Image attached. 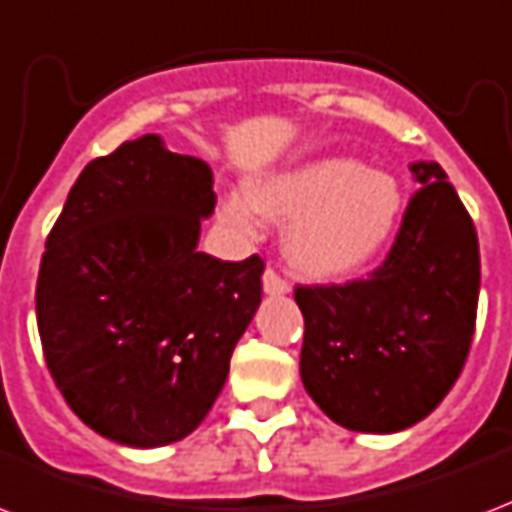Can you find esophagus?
<instances>
[{
    "label": "esophagus",
    "instance_id": "34e87169",
    "mask_svg": "<svg viewBox=\"0 0 512 512\" xmlns=\"http://www.w3.org/2000/svg\"><path fill=\"white\" fill-rule=\"evenodd\" d=\"M261 283H264V291H267V294H288V291H291L288 280L283 278L278 270H272V267H267V270H264V275H261Z\"/></svg>",
    "mask_w": 512,
    "mask_h": 512
}]
</instances>
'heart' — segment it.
<instances>
[{
    "instance_id": "b5f03b06",
    "label": "heart",
    "mask_w": 512,
    "mask_h": 512,
    "mask_svg": "<svg viewBox=\"0 0 512 512\" xmlns=\"http://www.w3.org/2000/svg\"><path fill=\"white\" fill-rule=\"evenodd\" d=\"M399 210L402 191L391 175L332 156L256 180L248 197L226 199L224 218L248 234L259 232L261 215L291 221L283 237L288 261L313 278H343L378 256Z\"/></svg>"
}]
</instances>
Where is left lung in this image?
Masks as SVG:
<instances>
[{
	"instance_id": "obj_1",
	"label": "left lung",
	"mask_w": 512,
	"mask_h": 512,
	"mask_svg": "<svg viewBox=\"0 0 512 512\" xmlns=\"http://www.w3.org/2000/svg\"><path fill=\"white\" fill-rule=\"evenodd\" d=\"M410 172L421 188L383 264L361 280L294 291L305 315L302 383L353 432H399L429 416L464 370L475 334V224L437 161Z\"/></svg>"
}]
</instances>
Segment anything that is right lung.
I'll use <instances>...</instances> for the list:
<instances>
[{
	"label": "right lung",
	"mask_w": 512,
	"mask_h": 512,
	"mask_svg": "<svg viewBox=\"0 0 512 512\" xmlns=\"http://www.w3.org/2000/svg\"><path fill=\"white\" fill-rule=\"evenodd\" d=\"M213 172L156 134L80 172L37 278V329L53 383L107 440L156 448L210 413L261 302V256L197 251Z\"/></svg>",
	"instance_id": "right-lung-1"
}]
</instances>
